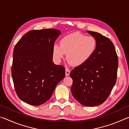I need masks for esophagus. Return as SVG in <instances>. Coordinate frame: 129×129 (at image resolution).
Segmentation results:
<instances>
[{
	"label": "esophagus",
	"instance_id": "esophagus-1",
	"mask_svg": "<svg viewBox=\"0 0 129 129\" xmlns=\"http://www.w3.org/2000/svg\"><path fill=\"white\" fill-rule=\"evenodd\" d=\"M70 73H71V71L68 69H65V75L67 76H68L70 75Z\"/></svg>",
	"mask_w": 129,
	"mask_h": 129
}]
</instances>
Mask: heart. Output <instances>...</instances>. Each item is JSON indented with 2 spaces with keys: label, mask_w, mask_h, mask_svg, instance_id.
I'll return each mask as SVG.
<instances>
[{
  "label": "heart",
  "mask_w": 129,
  "mask_h": 129,
  "mask_svg": "<svg viewBox=\"0 0 129 129\" xmlns=\"http://www.w3.org/2000/svg\"><path fill=\"white\" fill-rule=\"evenodd\" d=\"M97 45V40L94 37L75 32L63 37L60 41V45H54L53 56L56 61H60L67 53V58L69 64L80 67L92 57Z\"/></svg>",
  "instance_id": "obj_1"
}]
</instances>
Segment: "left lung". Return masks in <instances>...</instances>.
Masks as SVG:
<instances>
[{"label":"left lung","instance_id":"8db88e82","mask_svg":"<svg viewBox=\"0 0 129 129\" xmlns=\"http://www.w3.org/2000/svg\"><path fill=\"white\" fill-rule=\"evenodd\" d=\"M87 32L97 40V49L85 64L71 71V91L81 104L95 106L106 101L116 82L118 59L110 39L97 32Z\"/></svg>","mask_w":129,"mask_h":129}]
</instances>
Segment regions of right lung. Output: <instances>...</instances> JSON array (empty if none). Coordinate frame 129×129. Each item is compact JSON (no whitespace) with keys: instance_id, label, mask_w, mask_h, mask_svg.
I'll return each mask as SVG.
<instances>
[{"instance_id":"add662e5","label":"right lung","mask_w":129,"mask_h":129,"mask_svg":"<svg viewBox=\"0 0 129 129\" xmlns=\"http://www.w3.org/2000/svg\"><path fill=\"white\" fill-rule=\"evenodd\" d=\"M60 34L52 28L31 30L15 45L11 75L15 91L25 103H45L65 77L64 67L52 61L54 41Z\"/></svg>"}]
</instances>
